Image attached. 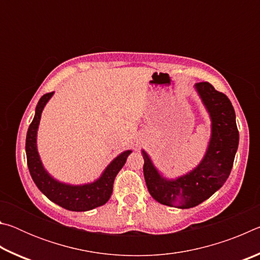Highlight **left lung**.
Segmentation results:
<instances>
[{
  "mask_svg": "<svg viewBox=\"0 0 260 260\" xmlns=\"http://www.w3.org/2000/svg\"><path fill=\"white\" fill-rule=\"evenodd\" d=\"M195 90L211 120V136L200 164L186 174L169 179L142 149L143 174L149 192L160 204L178 209L197 206L222 187L230 177L239 147L235 111L230 99L209 82L195 83Z\"/></svg>",
  "mask_w": 260,
  "mask_h": 260,
  "instance_id": "obj_1",
  "label": "left lung"
}]
</instances>
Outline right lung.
Returning <instances> with one entry per match:
<instances>
[{
    "label": "right lung",
    "instance_id": "add662e5",
    "mask_svg": "<svg viewBox=\"0 0 260 260\" xmlns=\"http://www.w3.org/2000/svg\"><path fill=\"white\" fill-rule=\"evenodd\" d=\"M54 95L48 93L43 95L35 108V114L28 127L26 135V157L28 170L34 183L51 202L69 211H89L104 205L111 197L113 182L117 174L125 165L127 157L133 150H125L119 153L105 167L100 178L93 182L82 184H71L61 182L48 172L38 151V129L40 125L41 114L46 104Z\"/></svg>",
    "mask_w": 260,
    "mask_h": 260
}]
</instances>
